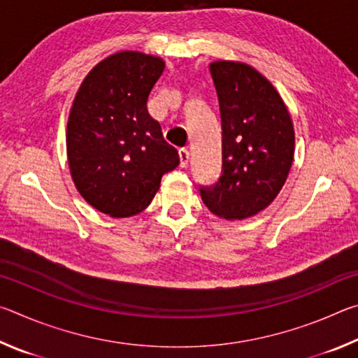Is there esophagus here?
I'll return each instance as SVG.
<instances>
[{"mask_svg":"<svg viewBox=\"0 0 358 358\" xmlns=\"http://www.w3.org/2000/svg\"><path fill=\"white\" fill-rule=\"evenodd\" d=\"M178 156H180V166L186 167L187 162H189V151H187L186 148H180Z\"/></svg>","mask_w":358,"mask_h":358,"instance_id":"obj_1","label":"esophagus"}]
</instances>
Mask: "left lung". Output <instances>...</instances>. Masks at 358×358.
<instances>
[{"label": "left lung", "mask_w": 358, "mask_h": 358, "mask_svg": "<svg viewBox=\"0 0 358 358\" xmlns=\"http://www.w3.org/2000/svg\"><path fill=\"white\" fill-rule=\"evenodd\" d=\"M222 129L221 177L199 186L211 213L245 220L280 194L294 161V124L273 85L251 66L210 64Z\"/></svg>", "instance_id": "obj_1"}]
</instances>
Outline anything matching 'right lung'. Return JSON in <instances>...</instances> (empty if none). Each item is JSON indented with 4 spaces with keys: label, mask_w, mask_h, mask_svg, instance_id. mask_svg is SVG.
<instances>
[{
    "label": "right lung",
    "mask_w": 358,
    "mask_h": 358,
    "mask_svg": "<svg viewBox=\"0 0 358 358\" xmlns=\"http://www.w3.org/2000/svg\"><path fill=\"white\" fill-rule=\"evenodd\" d=\"M166 63L118 52L88 72L72 102L66 148L77 191L92 207L128 217L148 207L162 175L180 164L147 110Z\"/></svg>",
    "instance_id": "obj_1"
}]
</instances>
